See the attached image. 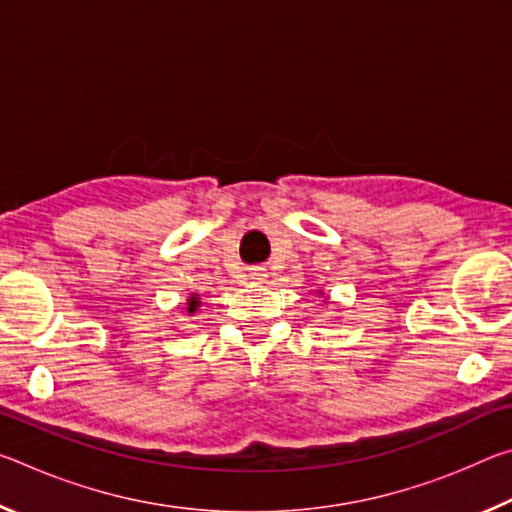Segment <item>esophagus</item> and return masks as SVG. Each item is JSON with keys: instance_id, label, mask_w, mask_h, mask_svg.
Here are the masks:
<instances>
[{"instance_id": "34e87169", "label": "esophagus", "mask_w": 512, "mask_h": 512, "mask_svg": "<svg viewBox=\"0 0 512 512\" xmlns=\"http://www.w3.org/2000/svg\"><path fill=\"white\" fill-rule=\"evenodd\" d=\"M248 277H250V282H255V284L264 282V280H266V268H262V266L250 268V271H248Z\"/></svg>"}]
</instances>
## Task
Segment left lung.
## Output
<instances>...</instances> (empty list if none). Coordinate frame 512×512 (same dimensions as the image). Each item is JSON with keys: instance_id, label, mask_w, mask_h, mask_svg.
I'll return each mask as SVG.
<instances>
[{"instance_id": "obj_1", "label": "left lung", "mask_w": 512, "mask_h": 512, "mask_svg": "<svg viewBox=\"0 0 512 512\" xmlns=\"http://www.w3.org/2000/svg\"><path fill=\"white\" fill-rule=\"evenodd\" d=\"M316 296H323V289H318V291H316Z\"/></svg>"}]
</instances>
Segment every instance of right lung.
I'll return each mask as SVG.
<instances>
[{"label": "right lung", "instance_id": "1", "mask_svg": "<svg viewBox=\"0 0 512 512\" xmlns=\"http://www.w3.org/2000/svg\"><path fill=\"white\" fill-rule=\"evenodd\" d=\"M198 307H201V293H189L187 296V302H185V311L189 316H194L196 311H198Z\"/></svg>", "mask_w": 512, "mask_h": 512}]
</instances>
